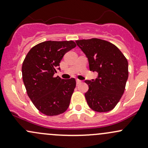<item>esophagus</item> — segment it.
Segmentation results:
<instances>
[{
    "label": "esophagus",
    "instance_id": "34e87169",
    "mask_svg": "<svg viewBox=\"0 0 148 148\" xmlns=\"http://www.w3.org/2000/svg\"><path fill=\"white\" fill-rule=\"evenodd\" d=\"M76 81H77V84H79L82 83V81L79 79H77Z\"/></svg>",
    "mask_w": 148,
    "mask_h": 148
}]
</instances>
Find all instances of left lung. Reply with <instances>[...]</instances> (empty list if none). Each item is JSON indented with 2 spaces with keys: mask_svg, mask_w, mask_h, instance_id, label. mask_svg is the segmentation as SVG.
<instances>
[{
  "mask_svg": "<svg viewBox=\"0 0 148 148\" xmlns=\"http://www.w3.org/2000/svg\"><path fill=\"white\" fill-rule=\"evenodd\" d=\"M88 58L89 69L98 72L97 78L86 80L85 93L92 110L105 112L113 110L120 100L128 78V62L115 45L105 40L90 38L76 41Z\"/></svg>",
  "mask_w": 148,
  "mask_h": 148,
  "instance_id": "left-lung-1",
  "label": "left lung"
}]
</instances>
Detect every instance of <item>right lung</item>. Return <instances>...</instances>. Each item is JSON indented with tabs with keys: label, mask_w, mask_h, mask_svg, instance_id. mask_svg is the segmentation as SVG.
<instances>
[{
	"label": "right lung",
	"mask_w": 148,
	"mask_h": 148,
	"mask_svg": "<svg viewBox=\"0 0 148 148\" xmlns=\"http://www.w3.org/2000/svg\"><path fill=\"white\" fill-rule=\"evenodd\" d=\"M76 46L73 41H44L31 48L25 57L22 77L26 92L37 110L46 115L62 114L69 106L75 79H63L54 74L64 55Z\"/></svg>",
	"instance_id": "add662e5"
}]
</instances>
